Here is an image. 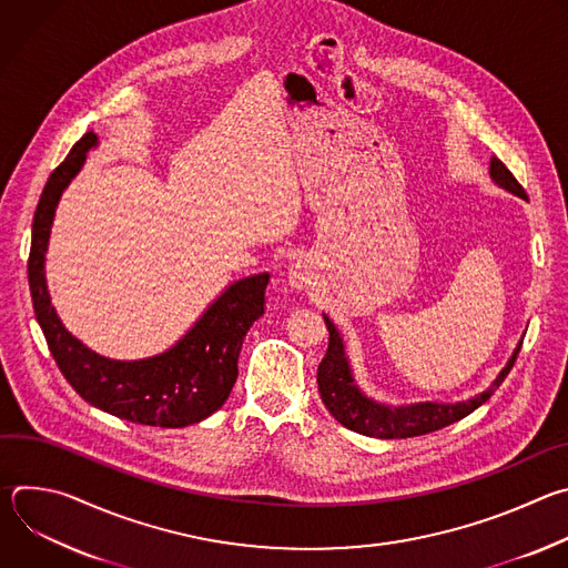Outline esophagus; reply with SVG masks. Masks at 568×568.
<instances>
[{
	"mask_svg": "<svg viewBox=\"0 0 568 568\" xmlns=\"http://www.w3.org/2000/svg\"><path fill=\"white\" fill-rule=\"evenodd\" d=\"M312 281H314V274H312V270H310L307 263L298 261V263H294V265L290 267V283H292V287L305 290V287L312 285Z\"/></svg>",
	"mask_w": 568,
	"mask_h": 568,
	"instance_id": "1",
	"label": "esophagus"
}]
</instances>
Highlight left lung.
Returning <instances> with one entry per match:
<instances>
[{"mask_svg": "<svg viewBox=\"0 0 568 568\" xmlns=\"http://www.w3.org/2000/svg\"><path fill=\"white\" fill-rule=\"evenodd\" d=\"M490 178L501 189H506L519 197H526L521 184L515 180V175L497 156L490 159ZM323 318H326L331 339H328L326 357L321 359L318 371H316V384H318L321 399L337 423H342L351 432H357V434L371 436V438H386V440L388 438H414V436H425V434L438 432L447 425L463 420L465 416L476 412L483 402H488L493 397V393L501 386V382L515 366V359L521 351V342H519L513 357L508 359V364L504 366L499 377L490 384V388L469 397V399L454 402V404L418 402V404H407V407H390V404L375 402L362 393V388L355 384L351 362L346 357V348H344V339H342L339 331L335 328V323L326 314H323Z\"/></svg>", "mask_w": 568, "mask_h": 568, "instance_id": "obj_1", "label": "left lung"}]
</instances>
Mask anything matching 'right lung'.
<instances>
[{
    "label": "right lung",
    "instance_id": "obj_1",
    "mask_svg": "<svg viewBox=\"0 0 568 568\" xmlns=\"http://www.w3.org/2000/svg\"><path fill=\"white\" fill-rule=\"evenodd\" d=\"M97 143L99 136L94 132L80 136L40 195L29 254L36 318L60 373L92 407L148 427L180 429L195 425L222 407L235 384L242 339L265 312L270 274L231 283L195 321V326L161 355L121 362L103 357L75 339L51 305L44 254L58 200Z\"/></svg>",
    "mask_w": 568,
    "mask_h": 568
}]
</instances>
